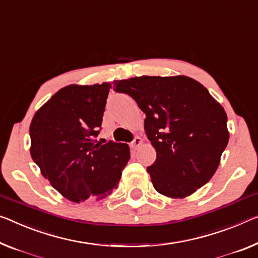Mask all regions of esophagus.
<instances>
[{
  "mask_svg": "<svg viewBox=\"0 0 258 258\" xmlns=\"http://www.w3.org/2000/svg\"><path fill=\"white\" fill-rule=\"evenodd\" d=\"M141 144H142V138L137 136V137L134 138V141L132 143H130V146H132V149L136 150Z\"/></svg>",
  "mask_w": 258,
  "mask_h": 258,
  "instance_id": "1",
  "label": "esophagus"
}]
</instances>
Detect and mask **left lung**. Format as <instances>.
Masks as SVG:
<instances>
[{
	"label": "left lung",
	"instance_id": "1",
	"mask_svg": "<svg viewBox=\"0 0 258 258\" xmlns=\"http://www.w3.org/2000/svg\"><path fill=\"white\" fill-rule=\"evenodd\" d=\"M145 113V134L156 149L149 166L154 189L183 198L208 183L228 143L227 115L207 88L187 76H142L114 82Z\"/></svg>",
	"mask_w": 258,
	"mask_h": 258
}]
</instances>
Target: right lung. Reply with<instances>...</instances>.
I'll use <instances>...</instances> for the list:
<instances>
[{
    "label": "right lung",
    "mask_w": 258,
    "mask_h": 258,
    "mask_svg": "<svg viewBox=\"0 0 258 258\" xmlns=\"http://www.w3.org/2000/svg\"><path fill=\"white\" fill-rule=\"evenodd\" d=\"M110 83L68 85L34 114L31 157L51 187L75 203L117 188L130 158L124 143H97Z\"/></svg>",
    "instance_id": "1"
}]
</instances>
